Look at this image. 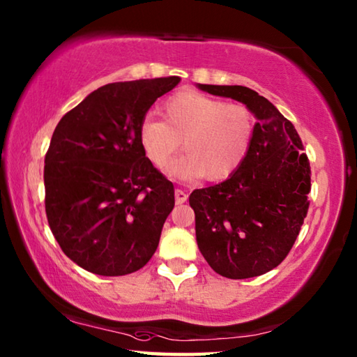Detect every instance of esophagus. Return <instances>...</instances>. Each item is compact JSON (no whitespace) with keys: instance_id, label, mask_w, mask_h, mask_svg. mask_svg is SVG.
<instances>
[{"instance_id":"1","label":"esophagus","mask_w":357,"mask_h":357,"mask_svg":"<svg viewBox=\"0 0 357 357\" xmlns=\"http://www.w3.org/2000/svg\"><path fill=\"white\" fill-rule=\"evenodd\" d=\"M174 201H176L178 204L185 203V201H187V193L184 190L176 189V190H174Z\"/></svg>"}]
</instances>
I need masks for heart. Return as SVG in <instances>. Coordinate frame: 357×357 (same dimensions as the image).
Wrapping results in <instances>:
<instances>
[{
	"label": "heart",
	"mask_w": 357,
	"mask_h": 357,
	"mask_svg": "<svg viewBox=\"0 0 357 357\" xmlns=\"http://www.w3.org/2000/svg\"><path fill=\"white\" fill-rule=\"evenodd\" d=\"M165 121L145 115L139 142L146 159L162 168L184 145L183 156L168 165L173 178L207 176L222 181L242 167L255 137V116L245 105L185 90L162 106Z\"/></svg>",
	"instance_id": "b5f03b06"
}]
</instances>
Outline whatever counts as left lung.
<instances>
[{
  "label": "left lung",
  "instance_id": "obj_1",
  "mask_svg": "<svg viewBox=\"0 0 357 357\" xmlns=\"http://www.w3.org/2000/svg\"><path fill=\"white\" fill-rule=\"evenodd\" d=\"M198 87L243 102L257 119L242 167L223 183L192 192L198 248L229 280L264 275L286 259L300 234L309 209V159L295 126L255 90Z\"/></svg>",
  "mask_w": 357,
  "mask_h": 357
}]
</instances>
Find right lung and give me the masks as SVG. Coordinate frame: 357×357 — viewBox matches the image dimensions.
<instances>
[{
    "label": "right lung",
    "instance_id": "right-lung-1",
    "mask_svg": "<svg viewBox=\"0 0 357 357\" xmlns=\"http://www.w3.org/2000/svg\"><path fill=\"white\" fill-rule=\"evenodd\" d=\"M179 81L106 84L57 123L45 156V211L66 256L90 273H134L158 248L174 187L145 158L139 126Z\"/></svg>",
    "mask_w": 357,
    "mask_h": 357
}]
</instances>
